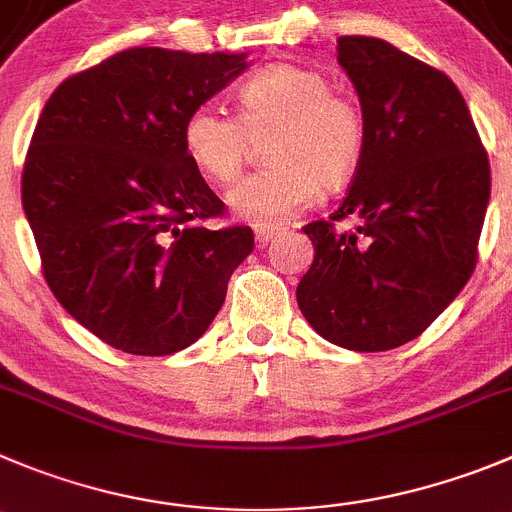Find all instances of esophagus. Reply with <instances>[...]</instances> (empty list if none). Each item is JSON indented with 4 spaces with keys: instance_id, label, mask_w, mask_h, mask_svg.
Returning a JSON list of instances; mask_svg holds the SVG:
<instances>
[{
    "instance_id": "obj_1",
    "label": "esophagus",
    "mask_w": 512,
    "mask_h": 512,
    "mask_svg": "<svg viewBox=\"0 0 512 512\" xmlns=\"http://www.w3.org/2000/svg\"><path fill=\"white\" fill-rule=\"evenodd\" d=\"M278 234H280L278 227H257L255 229V240H257V245L265 247V245H270V242L275 240Z\"/></svg>"
}]
</instances>
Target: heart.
I'll list each match as a JSON object with an SVG mask.
<instances>
[{
	"label": "heart",
	"instance_id": "obj_1",
	"mask_svg": "<svg viewBox=\"0 0 512 512\" xmlns=\"http://www.w3.org/2000/svg\"><path fill=\"white\" fill-rule=\"evenodd\" d=\"M300 65H272L237 90V116L199 105L186 116L181 141L189 161L214 184H229L265 136L270 164L229 191V207L255 227H278L338 186L364 156L366 123L351 100Z\"/></svg>",
	"mask_w": 512,
	"mask_h": 512
}]
</instances>
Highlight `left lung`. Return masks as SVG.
Masks as SVG:
<instances>
[{
  "label": "left lung",
  "instance_id": "1",
  "mask_svg": "<svg viewBox=\"0 0 512 512\" xmlns=\"http://www.w3.org/2000/svg\"><path fill=\"white\" fill-rule=\"evenodd\" d=\"M338 65L361 100L364 156L298 283L300 313L348 351L404 346L460 295L477 262L490 164L457 85L379 37H341ZM359 219L353 233L333 221Z\"/></svg>",
  "mask_w": 512,
  "mask_h": 512
}]
</instances>
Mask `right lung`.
Segmentation results:
<instances>
[{
    "instance_id": "1",
    "label": "right lung",
    "mask_w": 512,
    "mask_h": 512,
    "mask_svg": "<svg viewBox=\"0 0 512 512\" xmlns=\"http://www.w3.org/2000/svg\"><path fill=\"white\" fill-rule=\"evenodd\" d=\"M247 70V52L131 47L68 78L42 108L22 207L52 295L118 351L169 356L204 336L250 227H202L224 202L181 128Z\"/></svg>"
}]
</instances>
